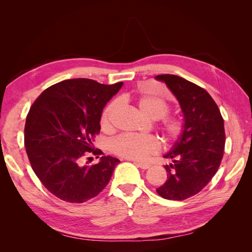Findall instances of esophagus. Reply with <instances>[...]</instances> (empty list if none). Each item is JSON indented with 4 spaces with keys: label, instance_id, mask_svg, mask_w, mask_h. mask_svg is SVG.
Returning <instances> with one entry per match:
<instances>
[{
    "label": "esophagus",
    "instance_id": "34e87169",
    "mask_svg": "<svg viewBox=\"0 0 252 252\" xmlns=\"http://www.w3.org/2000/svg\"><path fill=\"white\" fill-rule=\"evenodd\" d=\"M134 164L135 165H138L140 168H142V169H148L149 167H150V165L148 164V163H143V162H134Z\"/></svg>",
    "mask_w": 252,
    "mask_h": 252
}]
</instances>
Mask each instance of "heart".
Returning a JSON list of instances; mask_svg holds the SVG:
<instances>
[{
	"instance_id": "obj_1",
	"label": "heart",
	"mask_w": 252,
	"mask_h": 252,
	"mask_svg": "<svg viewBox=\"0 0 252 252\" xmlns=\"http://www.w3.org/2000/svg\"><path fill=\"white\" fill-rule=\"evenodd\" d=\"M136 105L139 110L152 120L161 119L159 129L166 141L175 142L180 140L185 132V121L178 116H167L169 112V104L164 98L150 94H142L136 97ZM118 102L112 101L104 108L101 114V126L104 130H110L111 113L117 107ZM161 149V143L152 135L136 133H124L111 141V150L119 157L142 159L147 158L150 155L157 154Z\"/></svg>"
}]
</instances>
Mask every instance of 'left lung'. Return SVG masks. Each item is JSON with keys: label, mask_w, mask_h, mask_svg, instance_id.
<instances>
[{"label": "left lung", "mask_w": 252, "mask_h": 252, "mask_svg": "<svg viewBox=\"0 0 252 252\" xmlns=\"http://www.w3.org/2000/svg\"><path fill=\"white\" fill-rule=\"evenodd\" d=\"M178 98L186 124L185 132L164 158L167 181L157 189L166 200L182 201L199 193L222 162L225 148L224 120L217 103L204 88L174 74H159Z\"/></svg>", "instance_id": "8db88e82"}]
</instances>
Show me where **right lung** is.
Here are the masks:
<instances>
[{
	"label": "right lung",
	"instance_id": "right-lung-1",
	"mask_svg": "<svg viewBox=\"0 0 252 252\" xmlns=\"http://www.w3.org/2000/svg\"><path fill=\"white\" fill-rule=\"evenodd\" d=\"M122 85L65 80L45 89L30 107L24 130L29 162L45 188L59 199L86 202L109 183L120 159L104 156L100 163L84 165L83 158L103 155L93 142L101 130L103 108Z\"/></svg>",
	"mask_w": 252,
	"mask_h": 252
}]
</instances>
